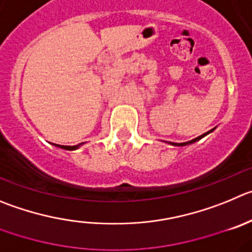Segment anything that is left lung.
Returning <instances> with one entry per match:
<instances>
[{"instance_id":"8db88e82","label":"left lung","mask_w":252,"mask_h":252,"mask_svg":"<svg viewBox=\"0 0 252 252\" xmlns=\"http://www.w3.org/2000/svg\"><path fill=\"white\" fill-rule=\"evenodd\" d=\"M213 130H214V129H211V130H210V131H213ZM210 131H208V133L203 134V135H200V137H197V138H195V139L190 140V142H185V143H170V144H173V145H176V147H184V145H188V144H191V143H194V142H196V140L201 139V138H203V137H205L206 134H209V133H210Z\"/></svg>"}]
</instances>
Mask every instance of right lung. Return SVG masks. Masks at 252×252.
<instances>
[{
    "instance_id": "add662e5",
    "label": "right lung",
    "mask_w": 252,
    "mask_h": 252,
    "mask_svg": "<svg viewBox=\"0 0 252 252\" xmlns=\"http://www.w3.org/2000/svg\"><path fill=\"white\" fill-rule=\"evenodd\" d=\"M57 147H61L62 149H67V150H73V149H76V148H78V145H73V147H69V145H58L56 144Z\"/></svg>"
}]
</instances>
